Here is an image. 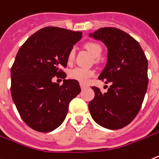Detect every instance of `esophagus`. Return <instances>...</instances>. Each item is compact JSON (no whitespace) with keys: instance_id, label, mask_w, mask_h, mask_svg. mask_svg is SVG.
I'll use <instances>...</instances> for the list:
<instances>
[{"instance_id":"34e87169","label":"esophagus","mask_w":159,"mask_h":159,"mask_svg":"<svg viewBox=\"0 0 159 159\" xmlns=\"http://www.w3.org/2000/svg\"><path fill=\"white\" fill-rule=\"evenodd\" d=\"M80 86H81V88H82V90L86 87V85H85V84H83V83H80Z\"/></svg>"}]
</instances>
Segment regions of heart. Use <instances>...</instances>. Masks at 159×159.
Instances as JSON below:
<instances>
[{"label": "heart", "mask_w": 159, "mask_h": 159, "mask_svg": "<svg viewBox=\"0 0 159 159\" xmlns=\"http://www.w3.org/2000/svg\"><path fill=\"white\" fill-rule=\"evenodd\" d=\"M85 47L94 58L98 59L102 54L101 47L96 43H87L85 45ZM74 57H75V49L72 48L69 52V55H68V61L69 62H71L74 59ZM93 75H94V71H92L90 69H86L81 67H77L71 69L69 73V76L71 77L72 79L77 80V81L82 82V83H86L90 79V77H92Z\"/></svg>", "instance_id": "heart-1"}]
</instances>
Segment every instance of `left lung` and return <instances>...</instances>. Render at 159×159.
Wrapping results in <instances>:
<instances>
[{
	"instance_id": "1",
	"label": "left lung",
	"mask_w": 159,
	"mask_h": 159,
	"mask_svg": "<svg viewBox=\"0 0 159 159\" xmlns=\"http://www.w3.org/2000/svg\"><path fill=\"white\" fill-rule=\"evenodd\" d=\"M89 36L107 48V61L98 79L110 83L107 91L92 86L94 99L89 102L91 117L107 129L125 127L139 112L147 90L148 61L139 43L114 27L100 28Z\"/></svg>"
}]
</instances>
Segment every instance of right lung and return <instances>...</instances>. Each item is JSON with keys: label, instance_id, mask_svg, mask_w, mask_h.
Returning a JSON list of instances; mask_svg holds the SVG:
<instances>
[{"label": "right lung", "instance_id": "obj_1", "mask_svg": "<svg viewBox=\"0 0 159 159\" xmlns=\"http://www.w3.org/2000/svg\"><path fill=\"white\" fill-rule=\"evenodd\" d=\"M82 32L56 26L33 34L18 50L10 70L11 95L23 121L35 131L48 133L64 122L69 104L81 92L77 80L53 82L66 74L68 55L82 39Z\"/></svg>", "mask_w": 159, "mask_h": 159}]
</instances>
